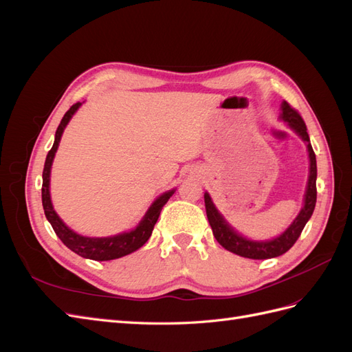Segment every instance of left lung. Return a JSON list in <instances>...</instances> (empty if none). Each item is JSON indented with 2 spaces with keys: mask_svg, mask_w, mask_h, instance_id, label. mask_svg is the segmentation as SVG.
<instances>
[{
  "mask_svg": "<svg viewBox=\"0 0 352 352\" xmlns=\"http://www.w3.org/2000/svg\"><path fill=\"white\" fill-rule=\"evenodd\" d=\"M282 114L280 117L287 123L292 131L302 138V141L307 142L308 148V157H310V176H308L307 190L304 197V207L300 211V214L292 221V225L287 228L280 236L274 238L272 241H250L247 238L241 236L239 233L233 230L229 223L223 219V216L217 211V208L212 204L210 195L204 194L206 202V211L208 223L212 229V235L217 239V242L223 248L241 255L245 258L252 260H267L273 257H279L285 254L287 250L292 248V245L300 238L304 226L307 221L310 220L317 199V188H316V179H317V164H316V154L313 151V146L310 144V136L307 133V126L295 109H292L286 101L282 102Z\"/></svg>",
  "mask_w": 352,
  "mask_h": 352,
  "instance_id": "8db88e82",
  "label": "left lung"
}]
</instances>
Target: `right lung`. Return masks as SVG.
I'll list each match as a JSON object with an SVG mask.
<instances>
[{
    "label": "right lung",
    "instance_id": "right-lung-1",
    "mask_svg": "<svg viewBox=\"0 0 352 352\" xmlns=\"http://www.w3.org/2000/svg\"><path fill=\"white\" fill-rule=\"evenodd\" d=\"M80 105H82V102L73 104L72 107L67 110V113L65 114V117H63L58 127H57L54 145H52V148L47 154L44 172H42V206H44L45 217L51 223V226H52V229H54L56 235L61 239V242L65 243L69 250L76 252L83 258H89V260H95V261L116 260V258L124 257V255L131 254L136 250H140L142 245L148 239H150L153 229L158 220L160 212H162V208L164 207L168 198L175 194V189L168 190V192H164L163 195H160L153 202V206L148 208V211L145 212V216L141 220L140 225H138L136 229H133L131 232H124V233H120V235H114V236H109V238H88V236L78 235L76 232L69 229L65 223H63V220L57 216L54 208H52L51 197H50V175H51L52 160H54L63 131H65V127L70 122L72 116L76 113V110L80 107Z\"/></svg>",
    "mask_w": 352,
    "mask_h": 352
}]
</instances>
